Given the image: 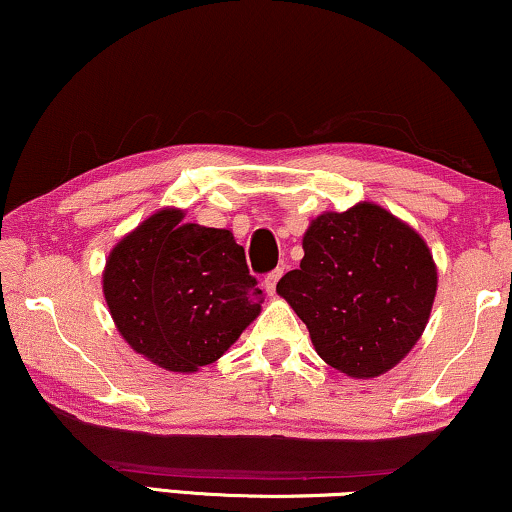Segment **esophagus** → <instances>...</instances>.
I'll use <instances>...</instances> for the list:
<instances>
[{
    "mask_svg": "<svg viewBox=\"0 0 512 512\" xmlns=\"http://www.w3.org/2000/svg\"><path fill=\"white\" fill-rule=\"evenodd\" d=\"M282 272H284L282 268H277V270H272V272H268V275H265V280H263V287H265V291H268L270 296L275 294V289H277V282H280Z\"/></svg>",
    "mask_w": 512,
    "mask_h": 512,
    "instance_id": "1",
    "label": "esophagus"
}]
</instances>
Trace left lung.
Listing matches in <instances>:
<instances>
[{
    "mask_svg": "<svg viewBox=\"0 0 512 512\" xmlns=\"http://www.w3.org/2000/svg\"><path fill=\"white\" fill-rule=\"evenodd\" d=\"M317 355L350 378L400 364L426 331L437 265L426 240L374 202L324 211L303 235L301 268L277 282Z\"/></svg>",
    "mask_w": 512,
    "mask_h": 512,
    "instance_id": "1",
    "label": "left lung"
}]
</instances>
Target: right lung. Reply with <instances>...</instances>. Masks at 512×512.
Returning <instances> with one entry per match:
<instances>
[{"label": "right lung", "instance_id": "1", "mask_svg": "<svg viewBox=\"0 0 512 512\" xmlns=\"http://www.w3.org/2000/svg\"><path fill=\"white\" fill-rule=\"evenodd\" d=\"M164 207L126 232L103 270V296L126 343L157 367L216 362L261 315L263 291L230 230Z\"/></svg>", "mask_w": 512, "mask_h": 512}]
</instances>
